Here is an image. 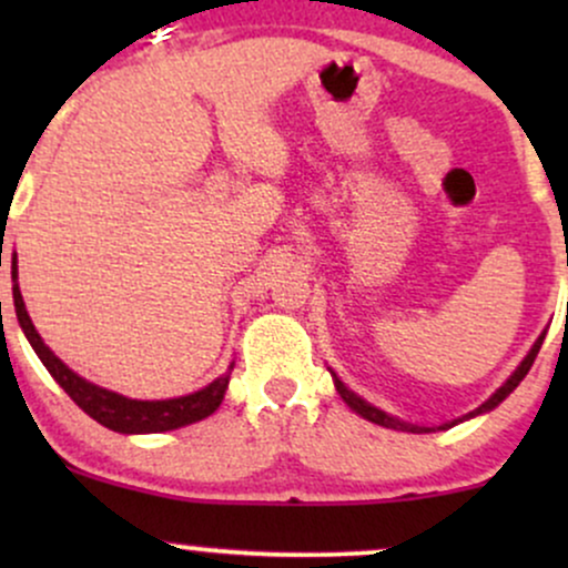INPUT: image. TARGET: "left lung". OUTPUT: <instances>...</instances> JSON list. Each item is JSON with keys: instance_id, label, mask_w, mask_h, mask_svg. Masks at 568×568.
<instances>
[{"instance_id": "obj_1", "label": "left lung", "mask_w": 568, "mask_h": 568, "mask_svg": "<svg viewBox=\"0 0 568 568\" xmlns=\"http://www.w3.org/2000/svg\"><path fill=\"white\" fill-rule=\"evenodd\" d=\"M542 342H545V334L537 338V342H534V347L529 349V355L524 357V361H520V366L513 371V376L510 379H507L505 384H501V387L497 389V393H494L491 397H488L486 403H480L478 408L475 410H470V414L467 416H462V419H454V422H448V425H440L438 429H448V427H454V425H459V422H465V419H473V416H478V414H486V410H491V408H497L501 400H505L507 395L513 393L515 387H518L520 382H524V376L529 374V368L534 366V357L539 355V347H542ZM331 376H334V384H336V393L344 397V403H347V406L355 410V414H361L363 419H368V422H374V425H382V427H389V429H400V433H435V427H419V425H408V422H400V419H395V416H389V414H384L382 408H376V406H371V403H366L363 400L361 395H355L352 393L349 387H344V382L338 379V376L334 374V371H331Z\"/></svg>"}]
</instances>
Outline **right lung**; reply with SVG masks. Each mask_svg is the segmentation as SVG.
Returning a JSON list of instances; mask_svg holds the SVG:
<instances>
[{"instance_id": "1", "label": "right lung", "mask_w": 568, "mask_h": 568, "mask_svg": "<svg viewBox=\"0 0 568 568\" xmlns=\"http://www.w3.org/2000/svg\"><path fill=\"white\" fill-rule=\"evenodd\" d=\"M12 302H16V315L21 323L26 338L34 347L39 361L44 363V368L50 371V376L61 384L63 393L80 406L84 414L93 416L98 425L114 429V433L125 435H143V433H168V429H179L194 422L205 419L224 400L226 387H230V374L234 363L226 374H221L216 382H211L207 387L197 389V393L184 395V397H171V400H133V397L116 395L112 389H103L98 384L82 379L80 374H74L61 357L53 355V349L42 342V336L37 334L34 323H31L29 312H26L21 288H18V264L12 262Z\"/></svg>"}]
</instances>
